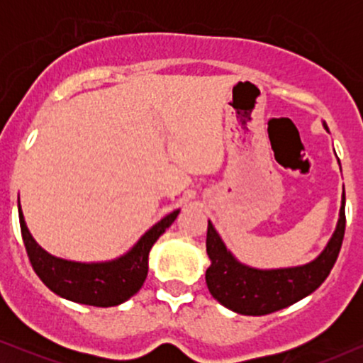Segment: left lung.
<instances>
[{"label":"left lung","instance_id":"left-lung-1","mask_svg":"<svg viewBox=\"0 0 363 363\" xmlns=\"http://www.w3.org/2000/svg\"><path fill=\"white\" fill-rule=\"evenodd\" d=\"M322 125L329 132L325 122ZM344 233L345 190L335 231L314 259L299 266L259 269L238 259L208 220L206 252L211 261L205 276L208 289L220 304L242 315H266L284 309L312 294L327 279L339 256Z\"/></svg>","mask_w":363,"mask_h":363}]
</instances>
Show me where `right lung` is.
<instances>
[{"mask_svg":"<svg viewBox=\"0 0 363 363\" xmlns=\"http://www.w3.org/2000/svg\"><path fill=\"white\" fill-rule=\"evenodd\" d=\"M18 213L23 241L33 269L54 294L77 304L113 307L123 304L140 291L148 272V255L152 246L177 220L180 208L157 221L122 256L116 259L92 262L64 259L43 250L28 230L19 196Z\"/></svg>","mask_w":363,"mask_h":363,"instance_id":"obj_1","label":"right lung"}]
</instances>
